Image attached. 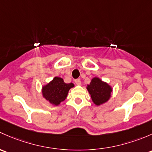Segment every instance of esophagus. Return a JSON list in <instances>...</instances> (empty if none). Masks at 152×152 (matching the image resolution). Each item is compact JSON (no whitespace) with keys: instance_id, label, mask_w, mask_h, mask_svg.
Wrapping results in <instances>:
<instances>
[{"instance_id":"1","label":"esophagus","mask_w":152,"mask_h":152,"mask_svg":"<svg viewBox=\"0 0 152 152\" xmlns=\"http://www.w3.org/2000/svg\"><path fill=\"white\" fill-rule=\"evenodd\" d=\"M75 83L77 85H80L81 84V81H80V79H76L75 80Z\"/></svg>"}]
</instances>
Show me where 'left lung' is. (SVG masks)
I'll return each mask as SVG.
<instances>
[{
	"instance_id": "obj_1",
	"label": "left lung",
	"mask_w": 152,
	"mask_h": 152,
	"mask_svg": "<svg viewBox=\"0 0 152 152\" xmlns=\"http://www.w3.org/2000/svg\"><path fill=\"white\" fill-rule=\"evenodd\" d=\"M87 90L91 95L92 101L99 106L110 99L112 87L106 82H103L99 77H94L90 84L87 85Z\"/></svg>"
}]
</instances>
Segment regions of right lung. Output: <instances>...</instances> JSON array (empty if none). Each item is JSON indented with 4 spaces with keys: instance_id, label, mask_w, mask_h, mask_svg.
Masks as SVG:
<instances>
[{
    "instance_id": "obj_1",
    "label": "right lung",
    "mask_w": 152,
    "mask_h": 152,
    "mask_svg": "<svg viewBox=\"0 0 152 152\" xmlns=\"http://www.w3.org/2000/svg\"><path fill=\"white\" fill-rule=\"evenodd\" d=\"M75 86L72 83H66L59 77H55L52 81L42 87V95L53 105L58 106L66 98L70 88Z\"/></svg>"
}]
</instances>
